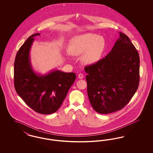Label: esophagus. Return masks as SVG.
Here are the masks:
<instances>
[{
    "mask_svg": "<svg viewBox=\"0 0 153 153\" xmlns=\"http://www.w3.org/2000/svg\"><path fill=\"white\" fill-rule=\"evenodd\" d=\"M78 77H79V79H82L84 77V75H83L82 73H79V75H78Z\"/></svg>",
    "mask_w": 153,
    "mask_h": 153,
    "instance_id": "esophagus-1",
    "label": "esophagus"
}]
</instances>
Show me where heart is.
Here are the masks:
<instances>
[{"instance_id":"1","label":"heart","mask_w":153,"mask_h":153,"mask_svg":"<svg viewBox=\"0 0 153 153\" xmlns=\"http://www.w3.org/2000/svg\"><path fill=\"white\" fill-rule=\"evenodd\" d=\"M105 45L103 37L95 34L87 33L74 38L69 51L73 56H79L82 53L81 61L85 64L90 65L99 60Z\"/></svg>"}]
</instances>
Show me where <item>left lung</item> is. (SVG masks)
<instances>
[{
	"mask_svg": "<svg viewBox=\"0 0 153 153\" xmlns=\"http://www.w3.org/2000/svg\"><path fill=\"white\" fill-rule=\"evenodd\" d=\"M119 36L104 58L84 68L89 102L100 114L122 109L138 88V52L126 34Z\"/></svg>",
	"mask_w": 153,
	"mask_h": 153,
	"instance_id": "left-lung-1",
	"label": "left lung"
}]
</instances>
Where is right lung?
Listing matches in <instances>:
<instances>
[{
	"label": "right lung",
	"mask_w": 153,
	"mask_h": 153,
	"mask_svg": "<svg viewBox=\"0 0 153 153\" xmlns=\"http://www.w3.org/2000/svg\"><path fill=\"white\" fill-rule=\"evenodd\" d=\"M36 33L30 36L17 52L14 62L15 91L32 109L41 114L56 112L64 102L76 80L75 73L53 71L45 75L37 74L31 67L30 51Z\"/></svg>",
	"instance_id": "obj_1"
}]
</instances>
